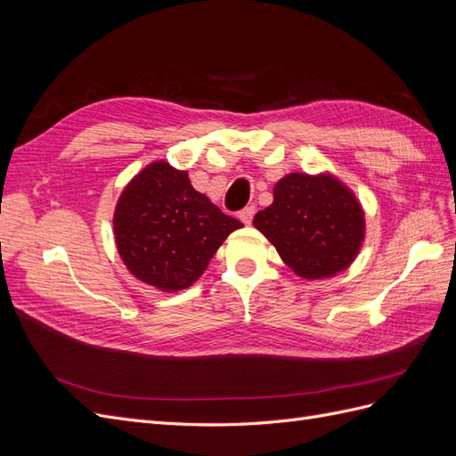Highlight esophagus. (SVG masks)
I'll list each match as a JSON object with an SVG mask.
<instances>
[{
  "instance_id": "34e87169",
  "label": "esophagus",
  "mask_w": 456,
  "mask_h": 456,
  "mask_svg": "<svg viewBox=\"0 0 456 456\" xmlns=\"http://www.w3.org/2000/svg\"><path fill=\"white\" fill-rule=\"evenodd\" d=\"M253 216H255V207L253 205H247L245 209H241V213H240V218L243 220L245 224H251Z\"/></svg>"
}]
</instances>
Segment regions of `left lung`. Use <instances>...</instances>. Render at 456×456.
Returning a JSON list of instances; mask_svg holds the SVG:
<instances>
[{
    "label": "left lung",
    "instance_id": "8db88e82",
    "mask_svg": "<svg viewBox=\"0 0 456 456\" xmlns=\"http://www.w3.org/2000/svg\"><path fill=\"white\" fill-rule=\"evenodd\" d=\"M253 224L300 278L317 280L352 265L363 241L362 205L337 178L291 173L273 186V203Z\"/></svg>",
    "mask_w": 456,
    "mask_h": 456
}]
</instances>
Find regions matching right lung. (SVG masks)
<instances>
[{"instance_id":"obj_1","label":"right lung","mask_w":456,"mask_h":456,"mask_svg":"<svg viewBox=\"0 0 456 456\" xmlns=\"http://www.w3.org/2000/svg\"><path fill=\"white\" fill-rule=\"evenodd\" d=\"M188 181L156 161L123 190L114 215L118 251L134 278L161 291L194 283L228 233L241 228Z\"/></svg>"}]
</instances>
